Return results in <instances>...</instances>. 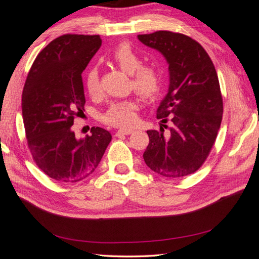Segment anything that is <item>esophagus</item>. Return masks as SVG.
Segmentation results:
<instances>
[{"label": "esophagus", "instance_id": "1", "mask_svg": "<svg viewBox=\"0 0 259 259\" xmlns=\"http://www.w3.org/2000/svg\"><path fill=\"white\" fill-rule=\"evenodd\" d=\"M133 131L128 130V128H123V130H119L115 132V136L116 137H120V136H124V135H130L132 134Z\"/></svg>", "mask_w": 259, "mask_h": 259}]
</instances>
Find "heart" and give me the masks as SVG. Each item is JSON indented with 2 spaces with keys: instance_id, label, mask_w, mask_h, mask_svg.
<instances>
[{
  "instance_id": "b5f03b06",
  "label": "heart",
  "mask_w": 259,
  "mask_h": 259,
  "mask_svg": "<svg viewBox=\"0 0 259 259\" xmlns=\"http://www.w3.org/2000/svg\"><path fill=\"white\" fill-rule=\"evenodd\" d=\"M113 64L131 74V86L140 96L151 99L159 95L164 85L162 70L152 65H143V57L127 43H121L109 55ZM85 91L92 97L100 94L99 71L96 67H91L84 76ZM138 101L135 99H124L113 101L107 110L100 115L105 124L114 127H132L137 121Z\"/></svg>"
}]
</instances>
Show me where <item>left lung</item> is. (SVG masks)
<instances>
[{"label":"left lung","instance_id":"1","mask_svg":"<svg viewBox=\"0 0 259 259\" xmlns=\"http://www.w3.org/2000/svg\"><path fill=\"white\" fill-rule=\"evenodd\" d=\"M140 42L161 52L168 62L169 89L156 111L167 130L147 131L144 160L168 178L193 174L205 162L221 127L223 96L216 69L203 46L171 31L139 34Z\"/></svg>","mask_w":259,"mask_h":259}]
</instances>
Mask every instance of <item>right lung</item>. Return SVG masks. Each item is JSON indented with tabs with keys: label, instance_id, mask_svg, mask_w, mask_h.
Returning <instances> with one entry per match:
<instances>
[{
	"label": "right lung",
	"instance_id": "obj_1",
	"mask_svg": "<svg viewBox=\"0 0 259 259\" xmlns=\"http://www.w3.org/2000/svg\"><path fill=\"white\" fill-rule=\"evenodd\" d=\"M101 45L99 35L64 34L38 53L23 86L21 108L34 163L60 183H77L94 173L111 142L101 127L77 140L71 131L85 105L82 72Z\"/></svg>",
	"mask_w": 259,
	"mask_h": 259
}]
</instances>
